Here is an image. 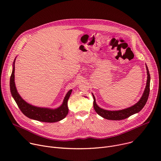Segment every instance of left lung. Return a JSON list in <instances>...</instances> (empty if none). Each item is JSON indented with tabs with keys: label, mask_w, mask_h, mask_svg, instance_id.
I'll return each instance as SVG.
<instances>
[{
	"label": "left lung",
	"mask_w": 161,
	"mask_h": 161,
	"mask_svg": "<svg viewBox=\"0 0 161 161\" xmlns=\"http://www.w3.org/2000/svg\"><path fill=\"white\" fill-rule=\"evenodd\" d=\"M146 67H147V86H146V88L144 89V93L141 97L140 100L137 102L136 104L134 105L131 106L129 108L120 110H115V111H112V110H107L105 109L101 108L99 107L96 103V99L94 96H93L94 98V102H93V105H94V108L95 111L97 112L98 115L101 116L102 118H103L105 119H108V120H122L124 119H126L128 117L131 116V115H133L134 114L138 113L140 112L142 108L144 107L146 105L149 96L150 94V72L148 69L147 65H146Z\"/></svg>",
	"instance_id": "left-lung-1"
}]
</instances>
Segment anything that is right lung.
I'll list each match as a JSON object with an SVG mask.
<instances>
[{
  "label": "right lung",
  "mask_w": 161,
  "mask_h": 161,
  "mask_svg": "<svg viewBox=\"0 0 161 161\" xmlns=\"http://www.w3.org/2000/svg\"><path fill=\"white\" fill-rule=\"evenodd\" d=\"M14 62L15 59L13 62V71L10 77V91L21 112L27 118L42 122L55 123L64 119L69 112L67 101L72 92V89L67 93L62 105L57 108H41L29 104L21 97L17 91L14 84Z\"/></svg>",
  "instance_id": "right-lung-1"
}]
</instances>
